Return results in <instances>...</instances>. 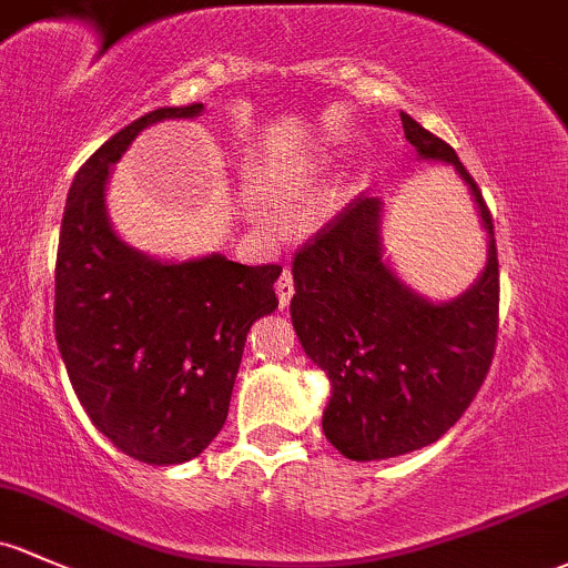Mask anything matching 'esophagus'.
Listing matches in <instances>:
<instances>
[{
	"label": "esophagus",
	"instance_id": "1",
	"mask_svg": "<svg viewBox=\"0 0 568 568\" xmlns=\"http://www.w3.org/2000/svg\"><path fill=\"white\" fill-rule=\"evenodd\" d=\"M276 295H278V306L286 308L290 306L292 295H295V278H292V271H284L276 282Z\"/></svg>",
	"mask_w": 568,
	"mask_h": 568
}]
</instances>
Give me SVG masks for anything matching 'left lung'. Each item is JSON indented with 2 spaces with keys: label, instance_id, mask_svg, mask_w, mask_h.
<instances>
[{
  "label": "left lung",
  "instance_id": "1",
  "mask_svg": "<svg viewBox=\"0 0 568 568\" xmlns=\"http://www.w3.org/2000/svg\"><path fill=\"white\" fill-rule=\"evenodd\" d=\"M423 160L447 162L477 203L487 265L449 303H428L382 260L379 197L357 194L295 252L292 325L333 384L322 417L327 442L349 460H384L438 442L490 371L498 338V254L493 216L455 149L400 113Z\"/></svg>",
  "mask_w": 568,
  "mask_h": 568
}]
</instances>
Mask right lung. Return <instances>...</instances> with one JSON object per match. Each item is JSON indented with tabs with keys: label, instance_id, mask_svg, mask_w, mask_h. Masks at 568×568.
I'll return each instance as SVG.
<instances>
[{
	"label": "right lung",
	"instance_id": "right-lung-1",
	"mask_svg": "<svg viewBox=\"0 0 568 568\" xmlns=\"http://www.w3.org/2000/svg\"><path fill=\"white\" fill-rule=\"evenodd\" d=\"M203 102L156 108L78 170L57 252L53 327L72 389L91 423L149 466L197 457L222 430L246 333L278 306L282 265L222 254L160 262L119 241L108 222L111 164L145 126L192 119Z\"/></svg>",
	"mask_w": 568,
	"mask_h": 568
}]
</instances>
